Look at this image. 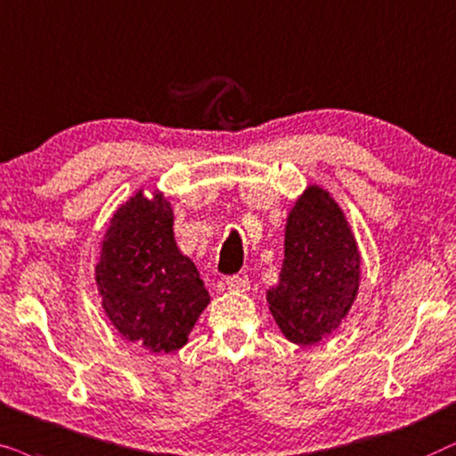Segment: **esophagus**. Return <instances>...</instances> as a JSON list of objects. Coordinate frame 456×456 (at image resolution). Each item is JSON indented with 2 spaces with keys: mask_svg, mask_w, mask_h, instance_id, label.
I'll list each match as a JSON object with an SVG mask.
<instances>
[{
  "mask_svg": "<svg viewBox=\"0 0 456 456\" xmlns=\"http://www.w3.org/2000/svg\"><path fill=\"white\" fill-rule=\"evenodd\" d=\"M224 285H227L229 291H248V289H250V283H248L246 279H241V277H229L227 281H224Z\"/></svg>",
  "mask_w": 456,
  "mask_h": 456,
  "instance_id": "1",
  "label": "esophagus"
}]
</instances>
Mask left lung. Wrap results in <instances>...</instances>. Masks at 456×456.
<instances>
[{
  "label": "left lung",
  "instance_id": "obj_1",
  "mask_svg": "<svg viewBox=\"0 0 456 456\" xmlns=\"http://www.w3.org/2000/svg\"><path fill=\"white\" fill-rule=\"evenodd\" d=\"M361 288V250L330 190L308 183L285 216L279 283L266 291L291 344H319L339 330Z\"/></svg>",
  "mask_w": 456,
  "mask_h": 456
}]
</instances>
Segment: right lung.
I'll return each instance as SVG.
<instances>
[{"label": "right lung", "instance_id": "right-lung-1", "mask_svg": "<svg viewBox=\"0 0 456 456\" xmlns=\"http://www.w3.org/2000/svg\"><path fill=\"white\" fill-rule=\"evenodd\" d=\"M165 191L145 187L112 212L95 263L97 296L126 342L154 354L183 348L210 305L196 265L179 250Z\"/></svg>", "mask_w": 456, "mask_h": 456}]
</instances>
